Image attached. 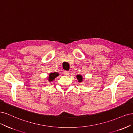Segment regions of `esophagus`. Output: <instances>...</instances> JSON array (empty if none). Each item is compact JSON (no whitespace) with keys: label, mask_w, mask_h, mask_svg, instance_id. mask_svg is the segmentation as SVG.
Here are the masks:
<instances>
[{"label":"esophagus","mask_w":133,"mask_h":133,"mask_svg":"<svg viewBox=\"0 0 133 133\" xmlns=\"http://www.w3.org/2000/svg\"><path fill=\"white\" fill-rule=\"evenodd\" d=\"M63 74H64V75H66V76H68V75H69L70 72H69V71H64Z\"/></svg>","instance_id":"obj_1"}]
</instances>
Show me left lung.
I'll list each match as a JSON object with an SVG mask.
<instances>
[{"label": "left lung", "mask_w": 133, "mask_h": 133, "mask_svg": "<svg viewBox=\"0 0 133 133\" xmlns=\"http://www.w3.org/2000/svg\"><path fill=\"white\" fill-rule=\"evenodd\" d=\"M77 78L78 79V81H79V82H81L82 81V76L77 75Z\"/></svg>", "instance_id": "obj_1"}]
</instances>
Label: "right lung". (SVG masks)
I'll return each mask as SVG.
<instances>
[{
	"mask_svg": "<svg viewBox=\"0 0 133 133\" xmlns=\"http://www.w3.org/2000/svg\"><path fill=\"white\" fill-rule=\"evenodd\" d=\"M58 75H59V74H58V73H57V72L51 73V74H50V75H49V81H50V82H51V81H52Z\"/></svg>",
	"mask_w": 133,
	"mask_h": 133,
	"instance_id": "right-lung-1",
	"label": "right lung"
}]
</instances>
